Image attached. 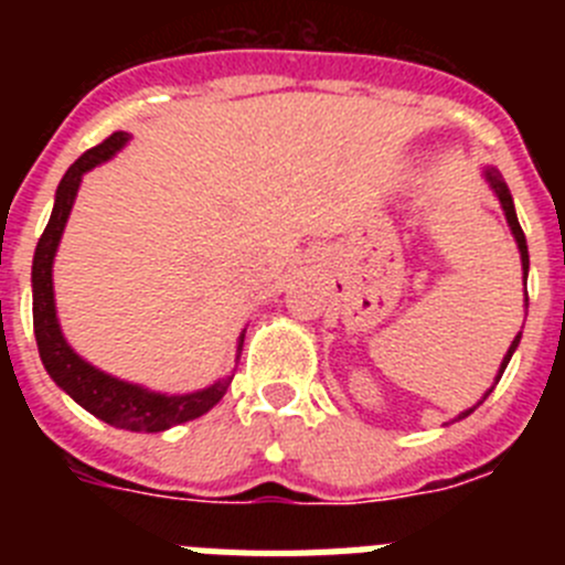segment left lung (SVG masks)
Masks as SVG:
<instances>
[{"label": "left lung", "mask_w": 565, "mask_h": 565, "mask_svg": "<svg viewBox=\"0 0 565 565\" xmlns=\"http://www.w3.org/2000/svg\"><path fill=\"white\" fill-rule=\"evenodd\" d=\"M483 178H487V181H489V186H492V192L498 194V201H501V209H503V214H507V223H509V228H512V234H515L518 252H521L523 286H526V274H529V248H526V237H523V228H521V223H518V214H515V203H512V194H509V186H507V183H503V178H501V172H498V169H483ZM526 306H529V294H526ZM518 344H521V333H518V337L512 339V344H509L507 356H503V362H501V371H498V376H495V384L501 382L503 371H507L509 359H512V353H515V348H518ZM495 384H492V387H495ZM489 393H492V391H487V393H483V398H487ZM483 398H481V402H478V404H483ZM478 404H476V407H478ZM476 407H469V411H463L461 416H458V418H467L469 413L476 411ZM458 418H456V422H458Z\"/></svg>", "instance_id": "1"}]
</instances>
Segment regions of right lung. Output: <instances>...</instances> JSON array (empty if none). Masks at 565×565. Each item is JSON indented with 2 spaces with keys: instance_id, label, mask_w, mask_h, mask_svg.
<instances>
[{
  "instance_id": "obj_1",
  "label": "right lung",
  "mask_w": 565,
  "mask_h": 565,
  "mask_svg": "<svg viewBox=\"0 0 565 565\" xmlns=\"http://www.w3.org/2000/svg\"><path fill=\"white\" fill-rule=\"evenodd\" d=\"M129 141V132H113L104 143L87 149L73 167L64 172L62 183L56 189V203L50 214L47 228L39 237L36 254H33V333H36L39 356H42L44 371L50 379L67 393L73 402H78L87 413H93L102 422L121 427L132 433H161L174 427V424L192 422L203 416L226 396V387L232 376L217 379L214 384L194 393H154L141 384L121 382V379L109 376L98 371L89 362H84L64 339L62 326L56 317V299H53V257H56L58 239H62L64 226H67L70 209L76 201L78 186H82L84 172H89L98 163L109 161L124 143ZM243 337L237 339V359L243 351Z\"/></svg>"
}]
</instances>
